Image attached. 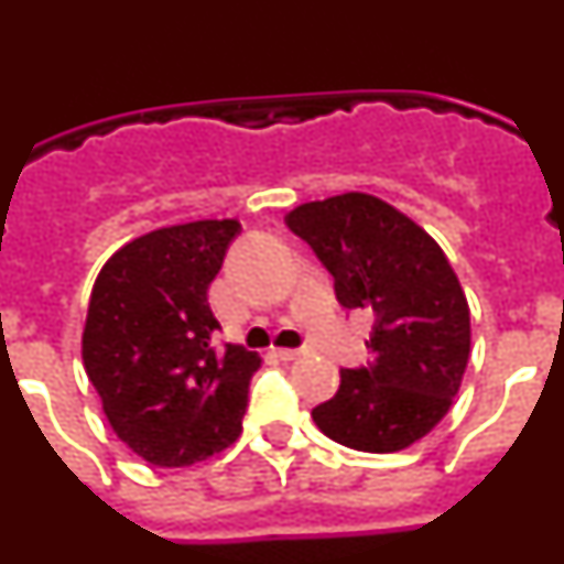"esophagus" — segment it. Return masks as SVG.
I'll use <instances>...</instances> for the list:
<instances>
[{
	"label": "esophagus",
	"mask_w": 564,
	"mask_h": 564,
	"mask_svg": "<svg viewBox=\"0 0 564 564\" xmlns=\"http://www.w3.org/2000/svg\"><path fill=\"white\" fill-rule=\"evenodd\" d=\"M302 352H305V350H291V347H276V350H273V356L282 358V361H293V358H299V356H302Z\"/></svg>",
	"instance_id": "1"
}]
</instances>
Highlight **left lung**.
I'll return each mask as SVG.
<instances>
[{
    "label": "left lung",
    "mask_w": 564,
    "mask_h": 564,
    "mask_svg": "<svg viewBox=\"0 0 564 564\" xmlns=\"http://www.w3.org/2000/svg\"><path fill=\"white\" fill-rule=\"evenodd\" d=\"M288 228L330 271L338 305L372 313V361L341 370L313 421L358 452H401L449 412L471 352V316L435 239L372 194L302 203Z\"/></svg>",
    "instance_id": "obj_1"
}]
</instances>
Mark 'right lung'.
<instances>
[{
  "label": "right lung",
  "instance_id": "right-lung-1",
  "mask_svg": "<svg viewBox=\"0 0 564 564\" xmlns=\"http://www.w3.org/2000/svg\"><path fill=\"white\" fill-rule=\"evenodd\" d=\"M237 220H197L132 239L98 273L82 358L115 435L152 466H192L242 430L257 352L214 347L208 285Z\"/></svg>",
  "mask_w": 564,
  "mask_h": 564
}]
</instances>
